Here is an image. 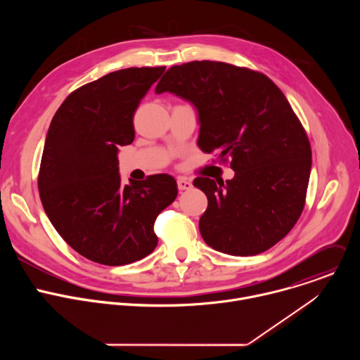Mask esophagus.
Wrapping results in <instances>:
<instances>
[{"label": "esophagus", "instance_id": "34e87169", "mask_svg": "<svg viewBox=\"0 0 360 360\" xmlns=\"http://www.w3.org/2000/svg\"><path fill=\"white\" fill-rule=\"evenodd\" d=\"M191 188H192V182L191 181H188L185 178H179L178 179V189L179 191H188Z\"/></svg>", "mask_w": 360, "mask_h": 360}]
</instances>
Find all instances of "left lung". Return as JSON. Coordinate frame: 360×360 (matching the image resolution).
Wrapping results in <instances>:
<instances>
[{"instance_id": "1", "label": "left lung", "mask_w": 360, "mask_h": 360, "mask_svg": "<svg viewBox=\"0 0 360 360\" xmlns=\"http://www.w3.org/2000/svg\"><path fill=\"white\" fill-rule=\"evenodd\" d=\"M198 110V145L231 160L235 176L193 179L208 196L199 231L215 250L258 255L283 239L303 208L312 149L303 125L278 85L259 71L219 61L171 67L155 88Z\"/></svg>"}]
</instances>
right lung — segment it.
Masks as SVG:
<instances>
[{
  "label": "right lung",
  "mask_w": 360,
  "mask_h": 360,
  "mask_svg": "<svg viewBox=\"0 0 360 360\" xmlns=\"http://www.w3.org/2000/svg\"><path fill=\"white\" fill-rule=\"evenodd\" d=\"M165 67L125 68L72 91L51 121L38 174L44 211L84 258L108 266L158 245L157 217L178 195L167 174L122 185L118 146L135 138L134 115Z\"/></svg>",
  "instance_id": "right-lung-1"
}]
</instances>
